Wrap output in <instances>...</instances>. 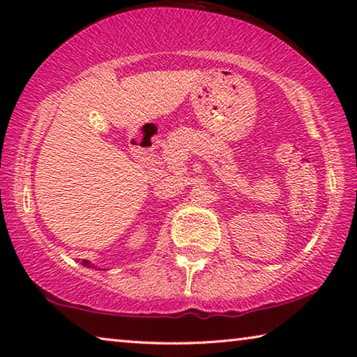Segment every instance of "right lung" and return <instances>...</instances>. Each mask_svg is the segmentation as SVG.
<instances>
[{"mask_svg": "<svg viewBox=\"0 0 357 357\" xmlns=\"http://www.w3.org/2000/svg\"><path fill=\"white\" fill-rule=\"evenodd\" d=\"M82 264L86 266V268H93V266H94V264H91V261H88V259H83Z\"/></svg>", "mask_w": 357, "mask_h": 357, "instance_id": "obj_1", "label": "right lung"}]
</instances>
